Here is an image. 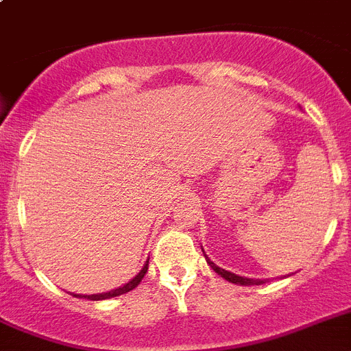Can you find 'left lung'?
<instances>
[{"mask_svg":"<svg viewBox=\"0 0 351 351\" xmlns=\"http://www.w3.org/2000/svg\"><path fill=\"white\" fill-rule=\"evenodd\" d=\"M202 252H204V250H202ZM206 259H208V256H206ZM208 265L211 266V268L220 275V277H223L226 280H229V282L232 284H239V286H261V284L266 282V278H247V277H239V275L236 274H230V271H227V269L218 268V266L213 261H209V259H208Z\"/></svg>","mask_w":351,"mask_h":351,"instance_id":"1","label":"left lung"}]
</instances>
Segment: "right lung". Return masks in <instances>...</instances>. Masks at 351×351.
<instances>
[{"mask_svg":"<svg viewBox=\"0 0 351 351\" xmlns=\"http://www.w3.org/2000/svg\"><path fill=\"white\" fill-rule=\"evenodd\" d=\"M147 268H149V261L145 263V266L142 268V271H140V274L136 275L133 280H130V282L124 284V286L119 287V289H113V291H108V293H101V295H83V296L82 295H74V296H77V298H86V300H106V298H113V296L124 295V293L131 291V289H134V287L142 282L143 275L147 274Z\"/></svg>","mask_w":351,"mask_h":351,"instance_id":"1","label":"right lung"}]
</instances>
